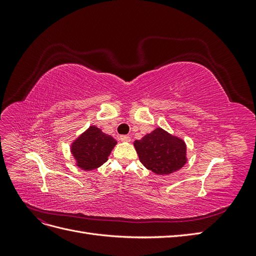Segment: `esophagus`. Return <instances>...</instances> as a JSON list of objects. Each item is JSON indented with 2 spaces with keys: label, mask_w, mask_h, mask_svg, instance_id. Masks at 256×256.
Returning <instances> with one entry per match:
<instances>
[{
  "label": "esophagus",
  "mask_w": 256,
  "mask_h": 256,
  "mask_svg": "<svg viewBox=\"0 0 256 256\" xmlns=\"http://www.w3.org/2000/svg\"><path fill=\"white\" fill-rule=\"evenodd\" d=\"M120 138L122 142H130V140H131L129 136H120Z\"/></svg>",
  "instance_id": "obj_1"
}]
</instances>
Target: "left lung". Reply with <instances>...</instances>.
<instances>
[{
	"instance_id": "left-lung-1",
	"label": "left lung",
	"mask_w": 256,
	"mask_h": 256,
	"mask_svg": "<svg viewBox=\"0 0 256 256\" xmlns=\"http://www.w3.org/2000/svg\"><path fill=\"white\" fill-rule=\"evenodd\" d=\"M141 164L158 175H168L187 164V146L182 138L156 128L134 143Z\"/></svg>"
}]
</instances>
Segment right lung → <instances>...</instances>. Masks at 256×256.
Masks as SVG:
<instances>
[{
  "mask_svg": "<svg viewBox=\"0 0 256 256\" xmlns=\"http://www.w3.org/2000/svg\"><path fill=\"white\" fill-rule=\"evenodd\" d=\"M118 141L96 126H90L72 143L70 152L76 166L92 171L106 162Z\"/></svg>",
  "mask_w": 256,
  "mask_h": 256,
  "instance_id": "1",
  "label": "right lung"
}]
</instances>
